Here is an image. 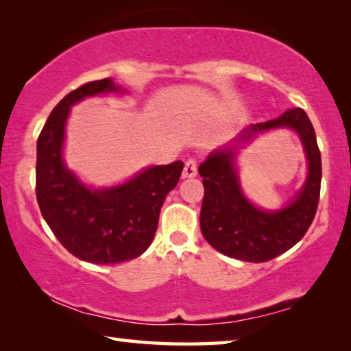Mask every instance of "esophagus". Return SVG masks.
I'll list each match as a JSON object with an SVG mask.
<instances>
[{
	"mask_svg": "<svg viewBox=\"0 0 351 351\" xmlns=\"http://www.w3.org/2000/svg\"><path fill=\"white\" fill-rule=\"evenodd\" d=\"M197 176V161L195 159H187L182 169V180Z\"/></svg>",
	"mask_w": 351,
	"mask_h": 351,
	"instance_id": "1",
	"label": "esophagus"
}]
</instances>
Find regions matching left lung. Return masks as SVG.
Instances as JSON below:
<instances>
[{
  "label": "left lung",
  "instance_id": "obj_1",
  "mask_svg": "<svg viewBox=\"0 0 351 351\" xmlns=\"http://www.w3.org/2000/svg\"><path fill=\"white\" fill-rule=\"evenodd\" d=\"M277 128H291L300 134L308 161V175L295 199L278 211L254 206L242 193L234 159L239 148L255 135ZM204 178L201 232L209 245L228 257L261 263L287 252L302 240L316 215L322 161L313 123L302 108L285 111L280 117L249 125L232 145L217 148L198 167Z\"/></svg>",
  "mask_w": 351,
  "mask_h": 351
}]
</instances>
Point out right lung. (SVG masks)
I'll return each mask as SVG.
<instances>
[{
  "label": "right lung",
  "instance_id": "1",
  "mask_svg": "<svg viewBox=\"0 0 351 351\" xmlns=\"http://www.w3.org/2000/svg\"><path fill=\"white\" fill-rule=\"evenodd\" d=\"M106 93H125L111 79L96 80L71 91L47 117L37 141V201L57 240L77 258L112 265L139 257L152 245L159 212L176 187L182 161L152 165L132 180L91 189L63 159L64 130L71 106Z\"/></svg>",
  "mask_w": 351,
  "mask_h": 351
}]
</instances>
